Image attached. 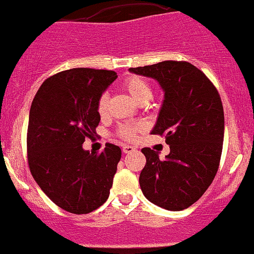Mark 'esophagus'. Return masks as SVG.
Instances as JSON below:
<instances>
[{"mask_svg": "<svg viewBox=\"0 0 254 254\" xmlns=\"http://www.w3.org/2000/svg\"><path fill=\"white\" fill-rule=\"evenodd\" d=\"M134 151H135V148L132 147V146L125 145L124 147H123V152L124 153H131V152H134Z\"/></svg>", "mask_w": 254, "mask_h": 254, "instance_id": "esophagus-1", "label": "esophagus"}]
</instances>
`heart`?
<instances>
[{
  "instance_id": "1",
  "label": "heart",
  "mask_w": 254,
  "mask_h": 254,
  "mask_svg": "<svg viewBox=\"0 0 254 254\" xmlns=\"http://www.w3.org/2000/svg\"><path fill=\"white\" fill-rule=\"evenodd\" d=\"M124 87L127 91V93L131 96V98L139 104L147 103L151 99V97H152V88H151L150 83L143 78L139 77V76L127 77L124 82ZM108 102L109 97L107 93H103L99 97L98 103H97V112L102 117L106 115L107 109H108ZM135 131H136V127H123L120 129V134L125 139H132Z\"/></svg>"
}]
</instances>
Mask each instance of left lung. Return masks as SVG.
<instances>
[{
    "label": "left lung",
    "instance_id": "obj_1",
    "mask_svg": "<svg viewBox=\"0 0 254 254\" xmlns=\"http://www.w3.org/2000/svg\"><path fill=\"white\" fill-rule=\"evenodd\" d=\"M156 79L165 93L152 135H162L170 153L142 148L146 165L140 173L143 195L155 205L179 211L195 203L217 172L224 141V108L210 79L187 61H162L129 68Z\"/></svg>",
    "mask_w": 254,
    "mask_h": 254
}]
</instances>
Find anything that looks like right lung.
<instances>
[{"mask_svg":"<svg viewBox=\"0 0 254 254\" xmlns=\"http://www.w3.org/2000/svg\"><path fill=\"white\" fill-rule=\"evenodd\" d=\"M117 72L71 68L43 82L32 102L27 134L28 163L42 190L61 209L88 214L109 196L119 146L99 155L82 147L101 122L97 103Z\"/></svg>","mask_w":254,"mask_h":254,"instance_id":"1","label":"right lung"}]
</instances>
